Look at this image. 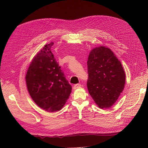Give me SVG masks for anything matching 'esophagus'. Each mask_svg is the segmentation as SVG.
<instances>
[{"mask_svg": "<svg viewBox=\"0 0 148 148\" xmlns=\"http://www.w3.org/2000/svg\"><path fill=\"white\" fill-rule=\"evenodd\" d=\"M80 86H81V84H75L74 85L73 89H76L79 88L80 87Z\"/></svg>", "mask_w": 148, "mask_h": 148, "instance_id": "1", "label": "esophagus"}]
</instances>
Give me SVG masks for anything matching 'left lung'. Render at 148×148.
<instances>
[{
	"instance_id": "8db88e82",
	"label": "left lung",
	"mask_w": 148,
	"mask_h": 148,
	"mask_svg": "<svg viewBox=\"0 0 148 148\" xmlns=\"http://www.w3.org/2000/svg\"><path fill=\"white\" fill-rule=\"evenodd\" d=\"M89 94L101 108L110 107L123 90L125 74L121 62L110 49L91 50L87 62Z\"/></svg>"
}]
</instances>
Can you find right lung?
I'll use <instances>...</instances> for the list:
<instances>
[{
    "label": "right lung",
    "mask_w": 148,
    "mask_h": 148,
    "mask_svg": "<svg viewBox=\"0 0 148 148\" xmlns=\"http://www.w3.org/2000/svg\"><path fill=\"white\" fill-rule=\"evenodd\" d=\"M53 44H46L37 53L26 76L30 97L39 107L49 112L61 110L72 89L51 52Z\"/></svg>",
    "instance_id": "right-lung-1"
}]
</instances>
